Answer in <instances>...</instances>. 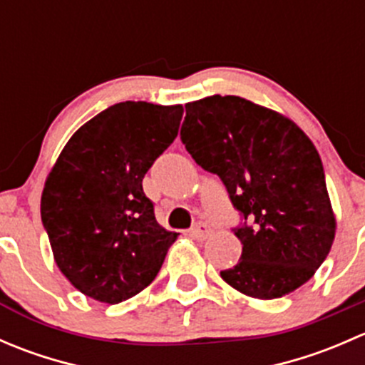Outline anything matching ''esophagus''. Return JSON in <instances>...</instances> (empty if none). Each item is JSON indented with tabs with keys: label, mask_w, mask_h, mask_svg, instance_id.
<instances>
[{
	"label": "esophagus",
	"mask_w": 365,
	"mask_h": 365,
	"mask_svg": "<svg viewBox=\"0 0 365 365\" xmlns=\"http://www.w3.org/2000/svg\"><path fill=\"white\" fill-rule=\"evenodd\" d=\"M210 233H212V227H210L206 222H197L196 226L190 230V235H192L194 238H197V240H203V238L208 237Z\"/></svg>",
	"instance_id": "esophagus-1"
}]
</instances>
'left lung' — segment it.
Returning a JSON list of instances; mask_svg holds the SVG:
<instances>
[{
  "label": "left lung",
  "instance_id": "8db88e82",
  "mask_svg": "<svg viewBox=\"0 0 365 365\" xmlns=\"http://www.w3.org/2000/svg\"><path fill=\"white\" fill-rule=\"evenodd\" d=\"M180 138L197 165L222 180L240 226V261L220 277L244 295L295 292L329 256L336 217L311 139L292 120L235 95L185 106Z\"/></svg>",
  "mask_w": 365,
  "mask_h": 365
}]
</instances>
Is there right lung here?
<instances>
[{
  "instance_id": "1",
  "label": "right lung",
  "mask_w": 365,
  "mask_h": 365,
  "mask_svg": "<svg viewBox=\"0 0 365 365\" xmlns=\"http://www.w3.org/2000/svg\"><path fill=\"white\" fill-rule=\"evenodd\" d=\"M182 114V106L114 104L68 139L47 176L43 230L61 274L86 297L120 304L159 274L178 233L157 222L143 178Z\"/></svg>"
}]
</instances>
